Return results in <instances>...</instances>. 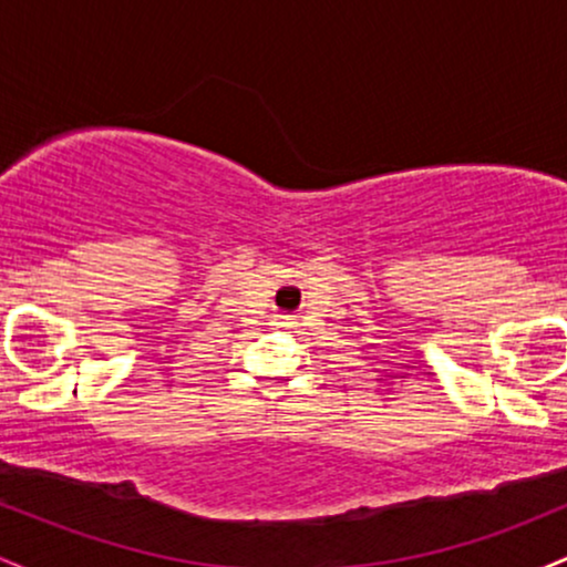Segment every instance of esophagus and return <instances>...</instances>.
<instances>
[{"label": "esophagus", "mask_w": 567, "mask_h": 567, "mask_svg": "<svg viewBox=\"0 0 567 567\" xmlns=\"http://www.w3.org/2000/svg\"><path fill=\"white\" fill-rule=\"evenodd\" d=\"M277 317H279V320H282V322H285V320H288V315H277Z\"/></svg>", "instance_id": "obj_1"}]
</instances>
